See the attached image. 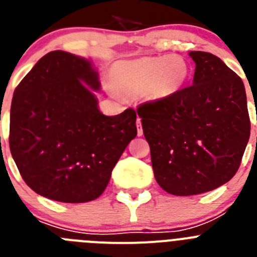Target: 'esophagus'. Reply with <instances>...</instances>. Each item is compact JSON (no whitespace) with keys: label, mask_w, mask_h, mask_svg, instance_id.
<instances>
[{"label":"esophagus","mask_w":257,"mask_h":257,"mask_svg":"<svg viewBox=\"0 0 257 257\" xmlns=\"http://www.w3.org/2000/svg\"><path fill=\"white\" fill-rule=\"evenodd\" d=\"M136 127H138V135L142 136L143 135V126H142V121H140V118H138V122H136Z\"/></svg>","instance_id":"1"}]
</instances>
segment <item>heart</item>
<instances>
[{"instance_id":"b5f03b06","label":"heart","mask_w":257,"mask_h":257,"mask_svg":"<svg viewBox=\"0 0 257 257\" xmlns=\"http://www.w3.org/2000/svg\"><path fill=\"white\" fill-rule=\"evenodd\" d=\"M189 74L187 61L178 55L145 56L117 61L110 70L114 87L124 94H144L160 101L181 90Z\"/></svg>"}]
</instances>
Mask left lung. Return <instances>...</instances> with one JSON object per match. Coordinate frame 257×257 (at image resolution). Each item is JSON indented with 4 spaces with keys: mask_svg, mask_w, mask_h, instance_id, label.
I'll return each instance as SVG.
<instances>
[{
    "mask_svg": "<svg viewBox=\"0 0 257 257\" xmlns=\"http://www.w3.org/2000/svg\"><path fill=\"white\" fill-rule=\"evenodd\" d=\"M189 55L196 63L193 85L138 108L154 178L174 196L228 183L239 169L251 128L242 79L210 52Z\"/></svg>",
    "mask_w": 257,
    "mask_h": 257,
    "instance_id": "left-lung-1",
    "label": "left lung"
}]
</instances>
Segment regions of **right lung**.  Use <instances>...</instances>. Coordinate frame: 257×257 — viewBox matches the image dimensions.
<instances>
[{"label": "right lung", "mask_w": 257, "mask_h": 257, "mask_svg": "<svg viewBox=\"0 0 257 257\" xmlns=\"http://www.w3.org/2000/svg\"><path fill=\"white\" fill-rule=\"evenodd\" d=\"M91 61L56 50L36 63L15 88L10 110L11 156L40 196L65 203L96 199L138 134L133 108L104 115Z\"/></svg>", "instance_id": "add662e5"}]
</instances>
